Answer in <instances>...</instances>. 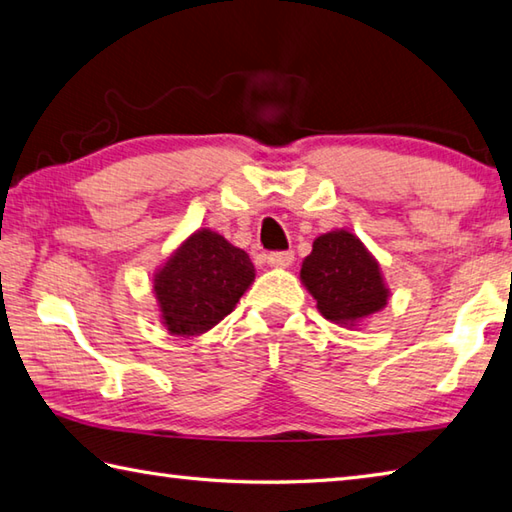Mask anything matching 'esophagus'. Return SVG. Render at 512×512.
<instances>
[{
  "mask_svg": "<svg viewBox=\"0 0 512 512\" xmlns=\"http://www.w3.org/2000/svg\"><path fill=\"white\" fill-rule=\"evenodd\" d=\"M266 262L275 268H286L293 264V250H275V253L266 255Z\"/></svg>",
  "mask_w": 512,
  "mask_h": 512,
  "instance_id": "1",
  "label": "esophagus"
}]
</instances>
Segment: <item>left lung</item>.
I'll use <instances>...</instances> for the list:
<instances>
[{"mask_svg": "<svg viewBox=\"0 0 512 512\" xmlns=\"http://www.w3.org/2000/svg\"><path fill=\"white\" fill-rule=\"evenodd\" d=\"M300 277L324 318L347 327L378 313L389 297L378 262L347 230L315 239Z\"/></svg>", "mask_w": 512, "mask_h": 512, "instance_id": "1", "label": "left lung"}]
</instances>
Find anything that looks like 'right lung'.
Wrapping results in <instances>:
<instances>
[{
    "instance_id": "right-lung-1",
    "label": "right lung",
    "mask_w": 512,
    "mask_h": 512,
    "mask_svg": "<svg viewBox=\"0 0 512 512\" xmlns=\"http://www.w3.org/2000/svg\"><path fill=\"white\" fill-rule=\"evenodd\" d=\"M253 280L255 266L244 250L201 228L154 275L161 320L174 336H199L235 309Z\"/></svg>"
}]
</instances>
